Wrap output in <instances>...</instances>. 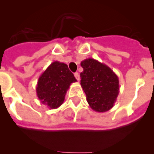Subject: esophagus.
Instances as JSON below:
<instances>
[{"label":"esophagus","mask_w":154,"mask_h":154,"mask_svg":"<svg viewBox=\"0 0 154 154\" xmlns=\"http://www.w3.org/2000/svg\"><path fill=\"white\" fill-rule=\"evenodd\" d=\"M74 75H75V78H76V79L78 80V81H79V80H80V76H79V74L78 72H75V73Z\"/></svg>","instance_id":"34e87169"}]
</instances>
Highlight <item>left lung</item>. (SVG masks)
<instances>
[{"label":"left lung","mask_w":154,"mask_h":154,"mask_svg":"<svg viewBox=\"0 0 154 154\" xmlns=\"http://www.w3.org/2000/svg\"><path fill=\"white\" fill-rule=\"evenodd\" d=\"M81 86L86 95L89 106L96 112L112 109L119 92V78L106 65L93 58L81 62Z\"/></svg>","instance_id":"left-lung-1"}]
</instances>
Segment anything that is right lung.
Masks as SVG:
<instances>
[{
  "label": "right lung",
  "mask_w": 154,
  "mask_h": 154,
  "mask_svg": "<svg viewBox=\"0 0 154 154\" xmlns=\"http://www.w3.org/2000/svg\"><path fill=\"white\" fill-rule=\"evenodd\" d=\"M76 81L66 64L53 62L38 80L37 96L42 104L57 109L63 103L71 84Z\"/></svg>",
  "instance_id": "right-lung-1"
}]
</instances>
